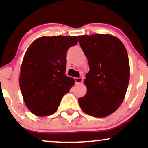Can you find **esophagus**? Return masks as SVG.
<instances>
[{
  "label": "esophagus",
  "mask_w": 148,
  "mask_h": 148,
  "mask_svg": "<svg viewBox=\"0 0 148 148\" xmlns=\"http://www.w3.org/2000/svg\"><path fill=\"white\" fill-rule=\"evenodd\" d=\"M74 81H75L76 84H80V83H81L83 81V78L82 77L74 78Z\"/></svg>",
  "instance_id": "1"
}]
</instances>
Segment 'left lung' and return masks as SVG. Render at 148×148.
<instances>
[{"label":"left lung","mask_w":148,"mask_h":148,"mask_svg":"<svg viewBox=\"0 0 148 148\" xmlns=\"http://www.w3.org/2000/svg\"><path fill=\"white\" fill-rule=\"evenodd\" d=\"M90 70L84 81L87 93L79 98L82 111L97 118L111 115L121 105L130 81L126 48L111 35L79 36Z\"/></svg>","instance_id":"1"}]
</instances>
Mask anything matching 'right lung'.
I'll return each mask as SVG.
<instances>
[{"label": "right lung", "instance_id": "right-lung-1", "mask_svg": "<svg viewBox=\"0 0 148 148\" xmlns=\"http://www.w3.org/2000/svg\"><path fill=\"white\" fill-rule=\"evenodd\" d=\"M78 43L76 36L42 37L30 45L23 58L19 86L24 102L33 114L45 116L57 111L74 84L65 75L67 53Z\"/></svg>", "mask_w": 148, "mask_h": 148}]
</instances>
